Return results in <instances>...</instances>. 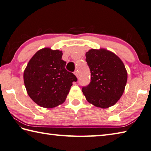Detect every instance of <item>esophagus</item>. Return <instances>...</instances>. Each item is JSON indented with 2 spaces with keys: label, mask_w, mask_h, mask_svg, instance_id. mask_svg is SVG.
Here are the masks:
<instances>
[{
  "label": "esophagus",
  "mask_w": 151,
  "mask_h": 151,
  "mask_svg": "<svg viewBox=\"0 0 151 151\" xmlns=\"http://www.w3.org/2000/svg\"><path fill=\"white\" fill-rule=\"evenodd\" d=\"M75 73V75H76V77H78V70H75V73Z\"/></svg>",
  "instance_id": "34e87169"
}]
</instances>
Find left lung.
<instances>
[{
  "label": "left lung",
  "mask_w": 151,
  "mask_h": 151,
  "mask_svg": "<svg viewBox=\"0 0 151 151\" xmlns=\"http://www.w3.org/2000/svg\"><path fill=\"white\" fill-rule=\"evenodd\" d=\"M91 82L82 91L87 101L97 107L114 105L122 96L128 74L122 60L106 49H91L86 53Z\"/></svg>",
  "instance_id": "1"
}]
</instances>
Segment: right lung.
I'll use <instances>...</instances> for the list:
<instances>
[{
    "mask_svg": "<svg viewBox=\"0 0 151 151\" xmlns=\"http://www.w3.org/2000/svg\"><path fill=\"white\" fill-rule=\"evenodd\" d=\"M63 53L44 48L29 60L23 73L25 86L29 96L44 108H53L67 98L76 76L65 69Z\"/></svg>",
    "mask_w": 151,
    "mask_h": 151,
    "instance_id": "1",
    "label": "right lung"
}]
</instances>
